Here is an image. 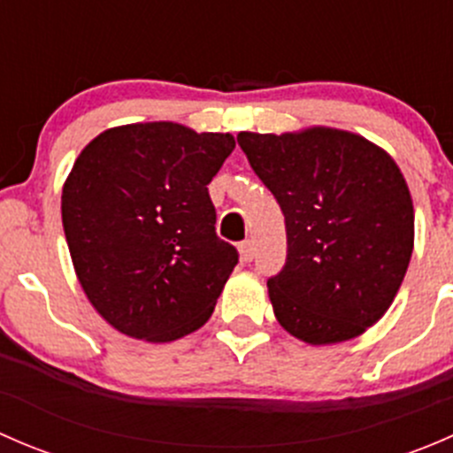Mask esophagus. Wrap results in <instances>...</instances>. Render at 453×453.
I'll list each match as a JSON object with an SVG mask.
<instances>
[{
    "mask_svg": "<svg viewBox=\"0 0 453 453\" xmlns=\"http://www.w3.org/2000/svg\"><path fill=\"white\" fill-rule=\"evenodd\" d=\"M239 252H241V260H243V263H252L254 241H243V243L239 245Z\"/></svg>",
    "mask_w": 453,
    "mask_h": 453,
    "instance_id": "obj_1",
    "label": "esophagus"
}]
</instances>
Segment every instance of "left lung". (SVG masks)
Returning a JSON list of instances; mask_svg holds the SVG:
<instances>
[{"instance_id": "left-lung-1", "label": "left lung", "mask_w": 453, "mask_h": 453, "mask_svg": "<svg viewBox=\"0 0 453 453\" xmlns=\"http://www.w3.org/2000/svg\"><path fill=\"white\" fill-rule=\"evenodd\" d=\"M236 142L285 214L273 313L307 344L353 340L395 300L414 248V208L395 159L349 131L243 134Z\"/></svg>"}]
</instances>
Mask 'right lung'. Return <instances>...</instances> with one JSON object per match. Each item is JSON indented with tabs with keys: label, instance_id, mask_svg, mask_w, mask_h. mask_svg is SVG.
I'll list each match as a JSON object with an SVG mask.
<instances>
[{
	"label": "right lung",
	"instance_id": "obj_1",
	"mask_svg": "<svg viewBox=\"0 0 453 453\" xmlns=\"http://www.w3.org/2000/svg\"><path fill=\"white\" fill-rule=\"evenodd\" d=\"M232 150L230 134L146 122L104 131L79 155L63 230L81 287L113 328L173 342L208 322L239 263L208 195Z\"/></svg>",
	"mask_w": 453,
	"mask_h": 453
}]
</instances>
